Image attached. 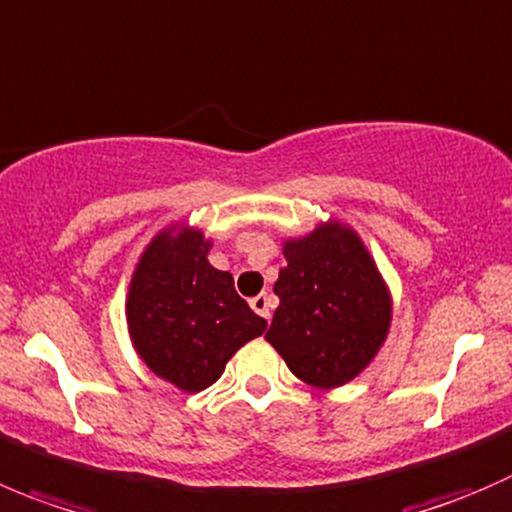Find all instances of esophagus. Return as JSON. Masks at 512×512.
<instances>
[{"instance_id":"1","label":"esophagus","mask_w":512,"mask_h":512,"mask_svg":"<svg viewBox=\"0 0 512 512\" xmlns=\"http://www.w3.org/2000/svg\"><path fill=\"white\" fill-rule=\"evenodd\" d=\"M271 306V296H266V293H258V296L251 298V308H254L258 316L266 318V321L271 318Z\"/></svg>"}]
</instances>
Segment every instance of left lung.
<instances>
[{
    "label": "left lung",
    "mask_w": 512,
    "mask_h": 512,
    "mask_svg": "<svg viewBox=\"0 0 512 512\" xmlns=\"http://www.w3.org/2000/svg\"><path fill=\"white\" fill-rule=\"evenodd\" d=\"M283 256L266 341L308 386L353 381L381 351L393 318L376 261L351 226L333 219L283 241Z\"/></svg>",
    "instance_id": "8db88e82"
}]
</instances>
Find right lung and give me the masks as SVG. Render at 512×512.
<instances>
[{
	"instance_id": "1",
	"label": "right lung",
	"mask_w": 512,
	"mask_h": 512,
	"mask_svg": "<svg viewBox=\"0 0 512 512\" xmlns=\"http://www.w3.org/2000/svg\"><path fill=\"white\" fill-rule=\"evenodd\" d=\"M204 231L174 224L151 239L134 268L126 326L141 361L184 393L216 383L229 358L266 331L236 293L229 271L209 263Z\"/></svg>"
}]
</instances>
